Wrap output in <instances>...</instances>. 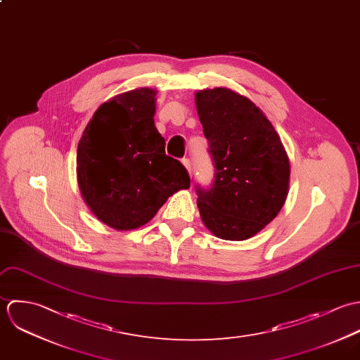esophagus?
Here are the masks:
<instances>
[{
	"label": "esophagus",
	"mask_w": 360,
	"mask_h": 360,
	"mask_svg": "<svg viewBox=\"0 0 360 360\" xmlns=\"http://www.w3.org/2000/svg\"><path fill=\"white\" fill-rule=\"evenodd\" d=\"M182 164L185 165V168L188 169L189 175L192 176V164H191V160H189V158H184V160H182Z\"/></svg>",
	"instance_id": "esophagus-1"
}]
</instances>
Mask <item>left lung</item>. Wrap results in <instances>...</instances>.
<instances>
[{
  "mask_svg": "<svg viewBox=\"0 0 360 360\" xmlns=\"http://www.w3.org/2000/svg\"><path fill=\"white\" fill-rule=\"evenodd\" d=\"M195 97L214 162L213 185L196 188L202 221L221 239L245 240L285 203L287 151L263 111L245 96L216 87Z\"/></svg>",
  "mask_w": 360,
  "mask_h": 360,
  "instance_id": "1",
  "label": "left lung"
}]
</instances>
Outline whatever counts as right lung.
<instances>
[{
  "label": "right lung",
  "instance_id": "1",
  "mask_svg": "<svg viewBox=\"0 0 360 360\" xmlns=\"http://www.w3.org/2000/svg\"><path fill=\"white\" fill-rule=\"evenodd\" d=\"M154 97L148 87L112 97L77 144L80 193L94 216L118 231L142 226L171 195L191 186L186 168L165 154L153 120Z\"/></svg>",
  "mask_w": 360,
  "mask_h": 360
}]
</instances>
